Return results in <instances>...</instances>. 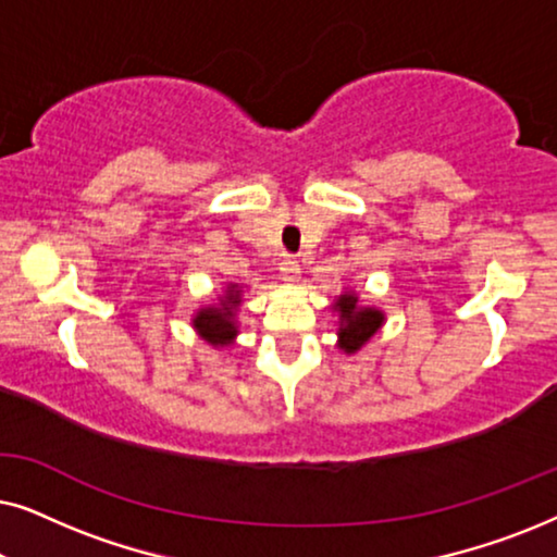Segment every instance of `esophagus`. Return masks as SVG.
Wrapping results in <instances>:
<instances>
[{
  "label": "esophagus",
  "instance_id": "1",
  "mask_svg": "<svg viewBox=\"0 0 557 557\" xmlns=\"http://www.w3.org/2000/svg\"><path fill=\"white\" fill-rule=\"evenodd\" d=\"M281 278L288 281V284H296V281L301 278V265H299V261H296V258L286 256L284 261H281Z\"/></svg>",
  "mask_w": 557,
  "mask_h": 557
}]
</instances>
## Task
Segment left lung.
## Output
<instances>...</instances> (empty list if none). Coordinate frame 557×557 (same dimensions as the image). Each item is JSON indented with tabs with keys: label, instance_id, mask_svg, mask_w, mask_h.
Listing matches in <instances>:
<instances>
[{
	"label": "left lung",
	"instance_id": "8db88e82",
	"mask_svg": "<svg viewBox=\"0 0 557 557\" xmlns=\"http://www.w3.org/2000/svg\"><path fill=\"white\" fill-rule=\"evenodd\" d=\"M332 311L337 314V349L345 355L360 352L385 324V311L362 304L360 294L349 286L332 301Z\"/></svg>",
	"mask_w": 557,
	"mask_h": 557
}]
</instances>
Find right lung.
<instances>
[{"instance_id":"1","label":"right lung","mask_w":557,"mask_h":557,"mask_svg":"<svg viewBox=\"0 0 557 557\" xmlns=\"http://www.w3.org/2000/svg\"><path fill=\"white\" fill-rule=\"evenodd\" d=\"M246 292L248 286L231 281V284H225L223 292L215 294V299L202 304L193 314V330L197 332V337L215 349H233L240 334L238 311Z\"/></svg>"}]
</instances>
